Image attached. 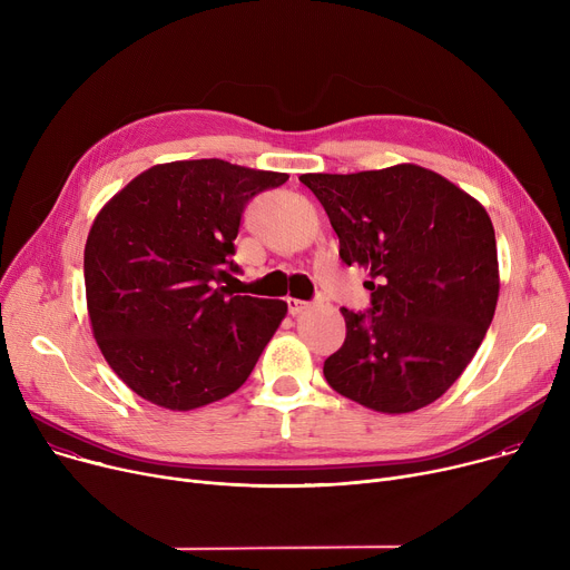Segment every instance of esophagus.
<instances>
[{"label":"esophagus","instance_id":"34e87169","mask_svg":"<svg viewBox=\"0 0 570 570\" xmlns=\"http://www.w3.org/2000/svg\"><path fill=\"white\" fill-rule=\"evenodd\" d=\"M311 303L308 301H301V298H287V313L289 315H301L303 311H308Z\"/></svg>","mask_w":570,"mask_h":570}]
</instances>
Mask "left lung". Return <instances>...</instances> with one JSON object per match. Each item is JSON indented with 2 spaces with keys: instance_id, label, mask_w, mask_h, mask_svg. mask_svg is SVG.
Here are the masks:
<instances>
[{
  "instance_id": "1",
  "label": "left lung",
  "mask_w": 570,
  "mask_h": 570,
  "mask_svg": "<svg viewBox=\"0 0 570 570\" xmlns=\"http://www.w3.org/2000/svg\"><path fill=\"white\" fill-rule=\"evenodd\" d=\"M324 205L344 265L370 269V308H342L344 344L324 361L342 397L411 413L461 376L498 305V246L487 209L415 164L298 178Z\"/></svg>"
}]
</instances>
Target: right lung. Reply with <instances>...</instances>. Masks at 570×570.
<instances>
[{
	"instance_id": "1",
	"label": "right lung",
	"mask_w": 570,
	"mask_h": 570,
	"mask_svg": "<svg viewBox=\"0 0 570 570\" xmlns=\"http://www.w3.org/2000/svg\"><path fill=\"white\" fill-rule=\"evenodd\" d=\"M287 178L170 161L102 207L83 248L86 303L102 356L139 397L191 411L248 379L287 303L235 294V239L246 203Z\"/></svg>"
}]
</instances>
